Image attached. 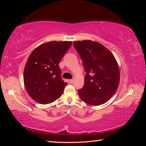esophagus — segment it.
Listing matches in <instances>:
<instances>
[{"label": "esophagus", "instance_id": "34e87169", "mask_svg": "<svg viewBox=\"0 0 146 146\" xmlns=\"http://www.w3.org/2000/svg\"><path fill=\"white\" fill-rule=\"evenodd\" d=\"M68 82L70 84H72L73 82V79H69V80H68Z\"/></svg>", "mask_w": 146, "mask_h": 146}]
</instances>
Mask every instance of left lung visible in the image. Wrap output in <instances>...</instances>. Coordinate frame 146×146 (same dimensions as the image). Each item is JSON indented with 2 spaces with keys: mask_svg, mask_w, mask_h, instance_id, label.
Wrapping results in <instances>:
<instances>
[{
  "mask_svg": "<svg viewBox=\"0 0 146 146\" xmlns=\"http://www.w3.org/2000/svg\"><path fill=\"white\" fill-rule=\"evenodd\" d=\"M86 71L84 87L78 91L81 100L99 106L110 99L120 82V71L113 53L104 46L90 40L74 42Z\"/></svg>",
  "mask_w": 146,
  "mask_h": 146,
  "instance_id": "obj_1",
  "label": "left lung"
}]
</instances>
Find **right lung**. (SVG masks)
<instances>
[{"label":"right lung","instance_id":"1","mask_svg":"<svg viewBox=\"0 0 146 146\" xmlns=\"http://www.w3.org/2000/svg\"><path fill=\"white\" fill-rule=\"evenodd\" d=\"M71 44V41L48 42L29 55L24 67V83L35 102L50 104L62 95L67 83L62 80L58 64Z\"/></svg>","mask_w":146,"mask_h":146}]
</instances>
